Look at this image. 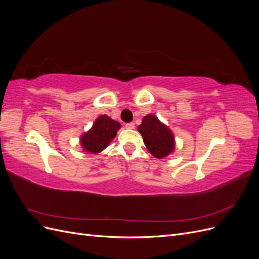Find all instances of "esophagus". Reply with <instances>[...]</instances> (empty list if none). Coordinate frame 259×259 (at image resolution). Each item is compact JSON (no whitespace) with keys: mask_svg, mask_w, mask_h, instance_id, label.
Returning a JSON list of instances; mask_svg holds the SVG:
<instances>
[{"mask_svg":"<svg viewBox=\"0 0 259 259\" xmlns=\"http://www.w3.org/2000/svg\"><path fill=\"white\" fill-rule=\"evenodd\" d=\"M125 127L128 128V130H133V128H135V123H134V122L126 123V124H125Z\"/></svg>","mask_w":259,"mask_h":259,"instance_id":"obj_1","label":"esophagus"}]
</instances>
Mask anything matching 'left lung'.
I'll use <instances>...</instances> for the list:
<instances>
[{
    "label": "left lung",
    "instance_id": "8db88e82",
    "mask_svg": "<svg viewBox=\"0 0 259 259\" xmlns=\"http://www.w3.org/2000/svg\"><path fill=\"white\" fill-rule=\"evenodd\" d=\"M138 131L144 143L153 156L163 159L174 151L175 139L173 133L153 114H148L143 119Z\"/></svg>",
    "mask_w": 259,
    "mask_h": 259
}]
</instances>
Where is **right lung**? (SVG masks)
Returning <instances> with one entry per match:
<instances>
[{"instance_id": "right-lung-1", "label": "right lung", "mask_w": 259, "mask_h": 259, "mask_svg": "<svg viewBox=\"0 0 259 259\" xmlns=\"http://www.w3.org/2000/svg\"><path fill=\"white\" fill-rule=\"evenodd\" d=\"M121 124L108 115L98 116L93 127L81 136V146L86 152L98 153L103 151L115 137Z\"/></svg>"}]
</instances>
